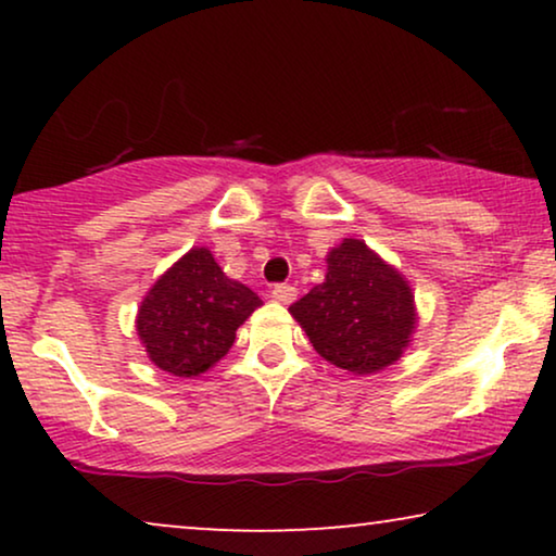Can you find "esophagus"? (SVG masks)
<instances>
[{"label": "esophagus", "mask_w": 556, "mask_h": 556, "mask_svg": "<svg viewBox=\"0 0 556 556\" xmlns=\"http://www.w3.org/2000/svg\"><path fill=\"white\" fill-rule=\"evenodd\" d=\"M273 299H276L278 303H293L295 301V288L288 286V283H280L273 288Z\"/></svg>", "instance_id": "esophagus-1"}]
</instances>
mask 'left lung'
<instances>
[{
    "label": "left lung",
    "instance_id": "1",
    "mask_svg": "<svg viewBox=\"0 0 556 556\" xmlns=\"http://www.w3.org/2000/svg\"><path fill=\"white\" fill-rule=\"evenodd\" d=\"M288 311L326 362L362 377L400 362L417 329L409 280L356 238L329 250L324 283Z\"/></svg>",
    "mask_w": 556,
    "mask_h": 556
}]
</instances>
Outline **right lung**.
<instances>
[{
    "label": "right lung",
    "mask_w": 556,
    "mask_h": 556,
    "mask_svg": "<svg viewBox=\"0 0 556 556\" xmlns=\"http://www.w3.org/2000/svg\"><path fill=\"white\" fill-rule=\"evenodd\" d=\"M263 301L227 278L210 248H192L143 295L136 333L151 364L174 377H200L235 344V331Z\"/></svg>",
    "instance_id": "1"
}]
</instances>
